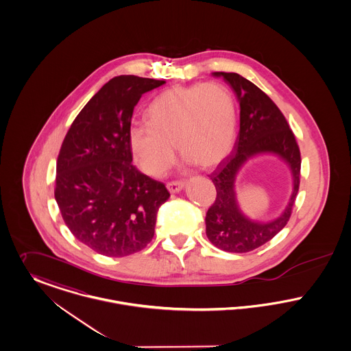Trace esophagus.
Here are the masks:
<instances>
[{
	"mask_svg": "<svg viewBox=\"0 0 351 351\" xmlns=\"http://www.w3.org/2000/svg\"><path fill=\"white\" fill-rule=\"evenodd\" d=\"M184 182H169L167 184V188L171 193H176V192H180L183 188H184Z\"/></svg>",
	"mask_w": 351,
	"mask_h": 351,
	"instance_id": "esophagus-1",
	"label": "esophagus"
}]
</instances>
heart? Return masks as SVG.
<instances>
[{
	"mask_svg": "<svg viewBox=\"0 0 351 351\" xmlns=\"http://www.w3.org/2000/svg\"><path fill=\"white\" fill-rule=\"evenodd\" d=\"M145 123L128 131L134 162L151 178L172 165L176 145L189 163L210 168L230 152L237 131V104L220 83L176 86L160 93L145 110Z\"/></svg>",
	"mask_w": 351,
	"mask_h": 351,
	"instance_id": "b5f03b06",
	"label": "heart"
}]
</instances>
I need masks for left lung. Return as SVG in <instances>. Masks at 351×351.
Listing matches in <instances>:
<instances>
[{"label": "left lung", "instance_id": "left-lung-1", "mask_svg": "<svg viewBox=\"0 0 351 351\" xmlns=\"http://www.w3.org/2000/svg\"><path fill=\"white\" fill-rule=\"evenodd\" d=\"M212 75L223 77L236 94L240 104V131L230 155L209 176L217 195L206 212V237L221 250L245 253L264 245L287 226L300 188L301 154L285 117L263 90L236 73L216 71ZM265 153L277 154L289 165L293 189L278 218L258 222L241 212L234 183L247 160Z\"/></svg>", "mask_w": 351, "mask_h": 351}]
</instances>
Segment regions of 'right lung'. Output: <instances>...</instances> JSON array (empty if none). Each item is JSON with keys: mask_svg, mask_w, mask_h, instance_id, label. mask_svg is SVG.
Instances as JSON below:
<instances>
[{"mask_svg": "<svg viewBox=\"0 0 351 351\" xmlns=\"http://www.w3.org/2000/svg\"><path fill=\"white\" fill-rule=\"evenodd\" d=\"M163 83L135 75L108 81L77 115L58 155L54 196L63 221L107 257L145 249L169 197L163 183L132 165L128 145L134 107Z\"/></svg>", "mask_w": 351, "mask_h": 351, "instance_id": "right-lung-1", "label": "right lung"}]
</instances>
